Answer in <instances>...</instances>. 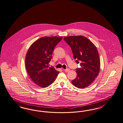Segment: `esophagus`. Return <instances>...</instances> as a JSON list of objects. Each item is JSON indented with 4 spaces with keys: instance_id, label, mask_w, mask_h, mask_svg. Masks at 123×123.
<instances>
[{
    "instance_id": "obj_1",
    "label": "esophagus",
    "mask_w": 123,
    "mask_h": 123,
    "mask_svg": "<svg viewBox=\"0 0 123 123\" xmlns=\"http://www.w3.org/2000/svg\"><path fill=\"white\" fill-rule=\"evenodd\" d=\"M64 71H65V72H68V71H69V69H65L64 70Z\"/></svg>"
}]
</instances>
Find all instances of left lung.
<instances>
[{
    "mask_svg": "<svg viewBox=\"0 0 123 123\" xmlns=\"http://www.w3.org/2000/svg\"><path fill=\"white\" fill-rule=\"evenodd\" d=\"M64 40L70 46L73 57L81 68L76 69L77 76L72 83L78 88L88 87L98 76L100 68V60L95 45L82 36H68Z\"/></svg>",
    "mask_w": 123,
    "mask_h": 123,
    "instance_id": "left-lung-1",
    "label": "left lung"
}]
</instances>
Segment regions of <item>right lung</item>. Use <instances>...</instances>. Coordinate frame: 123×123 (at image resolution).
<instances>
[{"mask_svg": "<svg viewBox=\"0 0 123 123\" xmlns=\"http://www.w3.org/2000/svg\"><path fill=\"white\" fill-rule=\"evenodd\" d=\"M62 37H44L31 45L25 59V66L30 77L41 87L53 83L59 72L49 63L52 58L54 48L62 40Z\"/></svg>", "mask_w": 123, "mask_h": 123, "instance_id": "add662e5", "label": "right lung"}]
</instances>
